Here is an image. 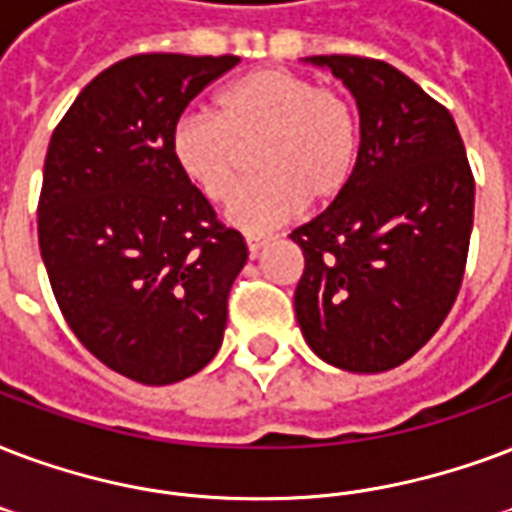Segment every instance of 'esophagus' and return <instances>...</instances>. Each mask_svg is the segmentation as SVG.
I'll list each match as a JSON object with an SVG mask.
<instances>
[{
  "label": "esophagus",
  "mask_w": 512,
  "mask_h": 512,
  "mask_svg": "<svg viewBox=\"0 0 512 512\" xmlns=\"http://www.w3.org/2000/svg\"><path fill=\"white\" fill-rule=\"evenodd\" d=\"M271 241V236H247V249H249V255L255 257L260 249L265 247Z\"/></svg>",
  "instance_id": "1"
}]
</instances>
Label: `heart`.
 <instances>
[{"label": "heart", "mask_w": 512, "mask_h": 512, "mask_svg": "<svg viewBox=\"0 0 512 512\" xmlns=\"http://www.w3.org/2000/svg\"><path fill=\"white\" fill-rule=\"evenodd\" d=\"M255 149L264 177L228 209L244 230L279 225L303 204H333L357 169L360 115L343 88L263 66L225 85L214 115H185L171 134L179 171L214 204L230 201Z\"/></svg>", "instance_id": "obj_1"}]
</instances>
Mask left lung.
Wrapping results in <instances>:
<instances>
[{
    "instance_id": "obj_1",
    "label": "left lung",
    "mask_w": 512,
    "mask_h": 512,
    "mask_svg": "<svg viewBox=\"0 0 512 512\" xmlns=\"http://www.w3.org/2000/svg\"><path fill=\"white\" fill-rule=\"evenodd\" d=\"M360 107L349 187L292 230L303 249L295 317L317 357L381 373L411 360L454 306L473 233L475 179L454 117L386 61L311 56Z\"/></svg>"
}]
</instances>
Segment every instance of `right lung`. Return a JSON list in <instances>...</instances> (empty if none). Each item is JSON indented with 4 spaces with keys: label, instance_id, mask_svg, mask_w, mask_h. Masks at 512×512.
Instances as JSON below:
<instances>
[{
    "label": "right lung",
    "instance_id": "right-lung-1",
    "mask_svg": "<svg viewBox=\"0 0 512 512\" xmlns=\"http://www.w3.org/2000/svg\"><path fill=\"white\" fill-rule=\"evenodd\" d=\"M239 56L139 53L85 85L50 136L37 206L39 252L77 341L147 386L214 360L228 292L247 263L171 155L187 104Z\"/></svg>",
    "mask_w": 512,
    "mask_h": 512
}]
</instances>
